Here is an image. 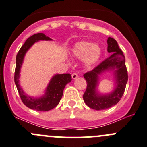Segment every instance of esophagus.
<instances>
[{
    "label": "esophagus",
    "mask_w": 147,
    "mask_h": 147,
    "mask_svg": "<svg viewBox=\"0 0 147 147\" xmlns=\"http://www.w3.org/2000/svg\"><path fill=\"white\" fill-rule=\"evenodd\" d=\"M78 77V75L77 73H75V72H74V73L72 74V79H76Z\"/></svg>",
    "instance_id": "1"
}]
</instances>
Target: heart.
<instances>
[{"label":"heart","instance_id":"obj_1","mask_svg":"<svg viewBox=\"0 0 147 147\" xmlns=\"http://www.w3.org/2000/svg\"><path fill=\"white\" fill-rule=\"evenodd\" d=\"M74 55L78 58L83 57V63L86 66L94 65L100 59L102 54L101 47L97 44H92L88 42H80L74 47Z\"/></svg>","mask_w":147,"mask_h":147}]
</instances>
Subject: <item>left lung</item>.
I'll list each match as a JSON object with an SVG mask.
<instances>
[{"label": "left lung", "instance_id": "left-lung-1", "mask_svg": "<svg viewBox=\"0 0 147 147\" xmlns=\"http://www.w3.org/2000/svg\"><path fill=\"white\" fill-rule=\"evenodd\" d=\"M107 51L111 55L100 63L91 71L83 76L87 83V89L83 94V100L89 107L96 110L108 109L119 102L124 94L128 80V73L125 65V57L115 39L108 38ZM115 70L117 87L112 93L107 96H100L96 93L98 75L105 70Z\"/></svg>", "mask_w": 147, "mask_h": 147}]
</instances>
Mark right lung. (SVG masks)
<instances>
[{
  "mask_svg": "<svg viewBox=\"0 0 147 147\" xmlns=\"http://www.w3.org/2000/svg\"><path fill=\"white\" fill-rule=\"evenodd\" d=\"M38 40H51V39L43 33L35 34L28 38L27 40L20 47L16 55V66L15 69L14 80L19 95L23 104L30 109L45 112L53 109L58 105L63 94V90L65 85L67 83L70 82L72 78L70 74L55 75L47 86L45 95L41 98L34 99L28 97L25 94L19 84V74H20V67L27 50L32 45V44Z\"/></svg>",
  "mask_w": 147,
  "mask_h": 147,
  "instance_id": "obj_1",
  "label": "right lung"
}]
</instances>
